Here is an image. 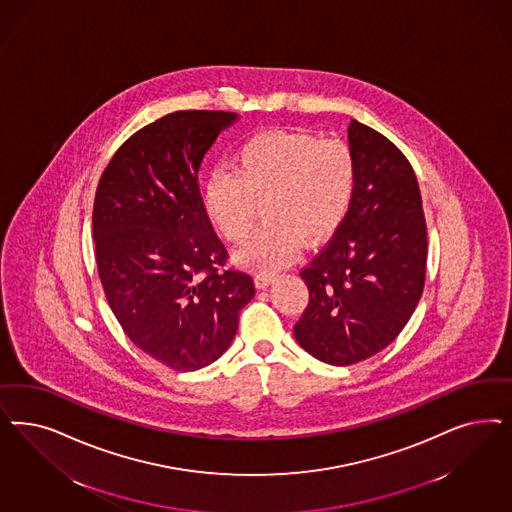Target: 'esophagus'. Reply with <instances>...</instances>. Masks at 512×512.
Here are the masks:
<instances>
[{"mask_svg": "<svg viewBox=\"0 0 512 512\" xmlns=\"http://www.w3.org/2000/svg\"><path fill=\"white\" fill-rule=\"evenodd\" d=\"M254 281H256L258 288H265V286H269L271 282L275 281V273L273 271H260Z\"/></svg>", "mask_w": 512, "mask_h": 512, "instance_id": "obj_1", "label": "esophagus"}]
</instances>
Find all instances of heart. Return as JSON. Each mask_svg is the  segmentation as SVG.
Wrapping results in <instances>:
<instances>
[{
    "mask_svg": "<svg viewBox=\"0 0 512 512\" xmlns=\"http://www.w3.org/2000/svg\"><path fill=\"white\" fill-rule=\"evenodd\" d=\"M358 165L341 139L313 133H260L239 149L231 169H218L205 184V207L216 228L243 243L254 230L258 205L265 224L237 260L277 269L296 258L301 239H326L347 218L356 194Z\"/></svg>",
    "mask_w": 512,
    "mask_h": 512,
    "instance_id": "b5f03b06",
    "label": "heart"
}]
</instances>
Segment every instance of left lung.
Listing matches in <instances>:
<instances>
[{
	"instance_id": "left-lung-1",
	"label": "left lung",
	"mask_w": 512,
	"mask_h": 512,
	"mask_svg": "<svg viewBox=\"0 0 512 512\" xmlns=\"http://www.w3.org/2000/svg\"><path fill=\"white\" fill-rule=\"evenodd\" d=\"M358 182L347 218L301 269L309 303L296 341L330 365H352L388 347L424 292L428 230L413 165L382 133L352 120Z\"/></svg>"
}]
</instances>
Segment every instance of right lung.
I'll list each match as a JSON object with an SVG mask.
<instances>
[{"label":"right lung","mask_w":512,"mask_h":512,"mask_svg":"<svg viewBox=\"0 0 512 512\" xmlns=\"http://www.w3.org/2000/svg\"><path fill=\"white\" fill-rule=\"evenodd\" d=\"M224 111H175L133 133L99 179L92 233L99 281L133 345L175 371L218 360L252 277L228 267L199 194L198 171Z\"/></svg>","instance_id":"1"}]
</instances>
